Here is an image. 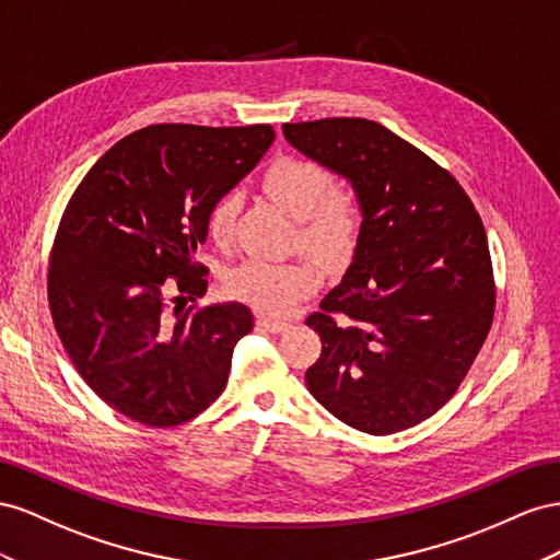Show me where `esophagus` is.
<instances>
[{
  "label": "esophagus",
  "mask_w": 560,
  "mask_h": 560,
  "mask_svg": "<svg viewBox=\"0 0 560 560\" xmlns=\"http://www.w3.org/2000/svg\"><path fill=\"white\" fill-rule=\"evenodd\" d=\"M258 324L269 332H283L291 328L289 322H283V318H271V316H258Z\"/></svg>",
  "instance_id": "esophagus-1"
}]
</instances>
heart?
Returning a JSON list of instances; mask_svg holds the SVG:
<instances>
[{
	"label": "heart",
	"instance_id": "heart-1",
	"mask_svg": "<svg viewBox=\"0 0 560 560\" xmlns=\"http://www.w3.org/2000/svg\"><path fill=\"white\" fill-rule=\"evenodd\" d=\"M260 185L265 195L298 220V242L324 265H340L359 244L363 225L361 201L351 189L335 187L332 173L305 156H281L271 162ZM238 213L234 191L220 195L206 215V228L215 244L232 242ZM228 289L238 300L262 312L283 314L316 289V271L302 260L269 262L250 258L234 267Z\"/></svg>",
	"mask_w": 560,
	"mask_h": 560
}]
</instances>
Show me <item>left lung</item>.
<instances>
[{"label": "left lung", "instance_id": "1", "mask_svg": "<svg viewBox=\"0 0 560 560\" xmlns=\"http://www.w3.org/2000/svg\"><path fill=\"white\" fill-rule=\"evenodd\" d=\"M291 145L354 187L363 225L347 275L307 316V389L373 436L431 418L469 373L494 314L481 215L453 175L359 117L283 124Z\"/></svg>", "mask_w": 560, "mask_h": 560}]
</instances>
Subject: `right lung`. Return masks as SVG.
<instances>
[{"label":"right lung","mask_w":560,"mask_h":560,"mask_svg":"<svg viewBox=\"0 0 560 560\" xmlns=\"http://www.w3.org/2000/svg\"><path fill=\"white\" fill-rule=\"evenodd\" d=\"M271 140L269 124H154L107 150L68 201L49 262L54 326L86 385L133 422H189L228 385L250 310L185 305L209 285L195 253L211 203ZM166 278L182 291L175 308Z\"/></svg>","instance_id":"right-lung-1"}]
</instances>
